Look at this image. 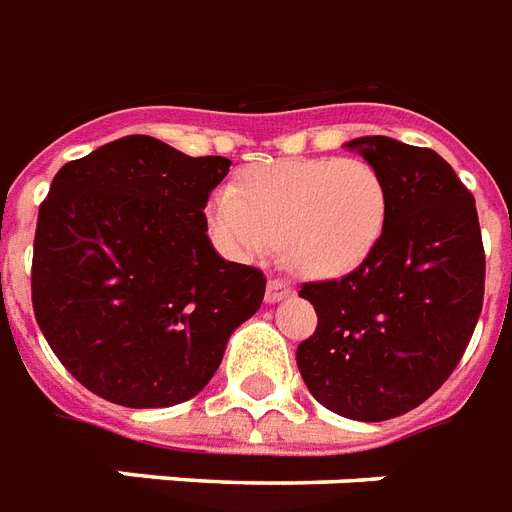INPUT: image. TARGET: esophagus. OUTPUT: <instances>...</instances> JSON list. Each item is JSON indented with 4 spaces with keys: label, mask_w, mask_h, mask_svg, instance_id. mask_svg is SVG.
<instances>
[{
    "label": "esophagus",
    "mask_w": 512,
    "mask_h": 512,
    "mask_svg": "<svg viewBox=\"0 0 512 512\" xmlns=\"http://www.w3.org/2000/svg\"><path fill=\"white\" fill-rule=\"evenodd\" d=\"M293 290H290L288 282L282 280H269L267 282V304H277L282 298H288Z\"/></svg>",
    "instance_id": "obj_1"
}]
</instances>
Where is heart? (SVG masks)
<instances>
[{
	"mask_svg": "<svg viewBox=\"0 0 512 512\" xmlns=\"http://www.w3.org/2000/svg\"><path fill=\"white\" fill-rule=\"evenodd\" d=\"M391 195L365 158H285L243 171L237 187L208 200L216 248L237 261L261 259L275 245L282 264L304 277L359 269L386 235Z\"/></svg>",
	"mask_w": 512,
	"mask_h": 512,
	"instance_id": "heart-1",
	"label": "heart"
}]
</instances>
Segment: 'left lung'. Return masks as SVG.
Here are the masks:
<instances>
[{"mask_svg":"<svg viewBox=\"0 0 512 512\" xmlns=\"http://www.w3.org/2000/svg\"><path fill=\"white\" fill-rule=\"evenodd\" d=\"M346 147L386 179L388 227L362 267L301 285L317 330L296 362L322 407L380 423L423 404L463 359L484 306L486 256L476 200L439 153L391 137Z\"/></svg>","mask_w":512,"mask_h":512,"instance_id":"1","label":"left lung"}]
</instances>
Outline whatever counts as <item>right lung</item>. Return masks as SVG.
Returning <instances> with one entry per match:
<instances>
[{
    "mask_svg": "<svg viewBox=\"0 0 512 512\" xmlns=\"http://www.w3.org/2000/svg\"><path fill=\"white\" fill-rule=\"evenodd\" d=\"M230 166L132 134L55 174L31 301L55 357L92 394L134 410L187 402L259 312L267 277L208 240L203 208Z\"/></svg>",
    "mask_w": 512,
    "mask_h": 512,
    "instance_id": "1",
    "label": "right lung"
}]
</instances>
